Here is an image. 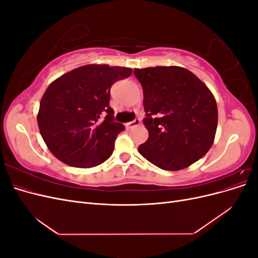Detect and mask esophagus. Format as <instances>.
<instances>
[{"instance_id": "1", "label": "esophagus", "mask_w": 258, "mask_h": 258, "mask_svg": "<svg viewBox=\"0 0 258 258\" xmlns=\"http://www.w3.org/2000/svg\"><path fill=\"white\" fill-rule=\"evenodd\" d=\"M140 123H141V119L136 118L135 120H132V121L128 122V127H129V128H136V127L139 126Z\"/></svg>"}]
</instances>
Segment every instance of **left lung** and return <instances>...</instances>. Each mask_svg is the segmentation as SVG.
<instances>
[{
    "label": "left lung",
    "instance_id": "left-lung-1",
    "mask_svg": "<svg viewBox=\"0 0 258 258\" xmlns=\"http://www.w3.org/2000/svg\"><path fill=\"white\" fill-rule=\"evenodd\" d=\"M143 88L145 159L162 170H182L208 153L217 128L216 101L207 86L181 67L135 69Z\"/></svg>",
    "mask_w": 258,
    "mask_h": 258
}]
</instances>
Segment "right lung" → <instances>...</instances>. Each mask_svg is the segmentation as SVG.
<instances>
[{
	"instance_id": "1",
	"label": "right lung",
	"mask_w": 258,
	"mask_h": 258,
	"mask_svg": "<svg viewBox=\"0 0 258 258\" xmlns=\"http://www.w3.org/2000/svg\"><path fill=\"white\" fill-rule=\"evenodd\" d=\"M131 73L129 68L88 64L48 86L41 100L37 123L54 157L75 168H92L110 158L117 135L124 130L114 120L110 91L115 82Z\"/></svg>"
}]
</instances>
